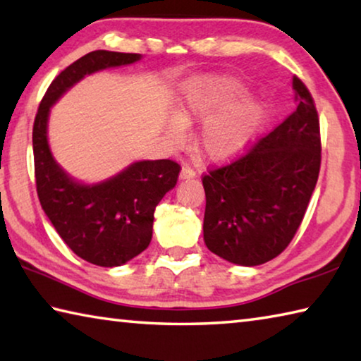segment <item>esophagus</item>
Here are the masks:
<instances>
[{
  "instance_id": "34e87169",
  "label": "esophagus",
  "mask_w": 361,
  "mask_h": 361,
  "mask_svg": "<svg viewBox=\"0 0 361 361\" xmlns=\"http://www.w3.org/2000/svg\"><path fill=\"white\" fill-rule=\"evenodd\" d=\"M195 176V172L191 167H183L180 170V180H191Z\"/></svg>"
}]
</instances>
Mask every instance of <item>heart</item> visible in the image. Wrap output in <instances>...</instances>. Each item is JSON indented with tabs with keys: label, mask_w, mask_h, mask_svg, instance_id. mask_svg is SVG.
Wrapping results in <instances>:
<instances>
[{
	"label": "heart",
	"mask_w": 361,
	"mask_h": 361,
	"mask_svg": "<svg viewBox=\"0 0 361 361\" xmlns=\"http://www.w3.org/2000/svg\"><path fill=\"white\" fill-rule=\"evenodd\" d=\"M243 94V84L232 76L191 79L183 90L178 114L166 121L167 137L178 145L186 137V126L204 121L197 133L200 154L212 162L239 157L252 146L269 118L264 103L255 99L219 109Z\"/></svg>",
	"instance_id": "heart-1"
}]
</instances>
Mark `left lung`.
I'll use <instances>...</instances> for the list:
<instances>
[{
    "instance_id": "obj_1",
    "label": "left lung",
    "mask_w": 361,
    "mask_h": 361,
    "mask_svg": "<svg viewBox=\"0 0 361 361\" xmlns=\"http://www.w3.org/2000/svg\"><path fill=\"white\" fill-rule=\"evenodd\" d=\"M298 106L245 156L204 176V242L239 266H259L288 247L320 172V124L309 90L293 78Z\"/></svg>"
}]
</instances>
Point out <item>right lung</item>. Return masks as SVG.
<instances>
[{
    "instance_id": "obj_1",
    "label": "right lung",
    "mask_w": 361,
    "mask_h": 361,
    "mask_svg": "<svg viewBox=\"0 0 361 361\" xmlns=\"http://www.w3.org/2000/svg\"><path fill=\"white\" fill-rule=\"evenodd\" d=\"M142 54L94 51L49 85L33 126L36 191L57 234L79 258L102 267L126 264L148 248L154 210L173 189L180 166L169 159L137 161L99 183H82L54 159L49 145L51 108L85 76L132 65Z\"/></svg>"
}]
</instances>
